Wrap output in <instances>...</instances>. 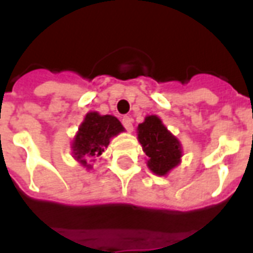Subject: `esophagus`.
Segmentation results:
<instances>
[{
    "instance_id": "obj_1",
    "label": "esophagus",
    "mask_w": 253,
    "mask_h": 253,
    "mask_svg": "<svg viewBox=\"0 0 253 253\" xmlns=\"http://www.w3.org/2000/svg\"><path fill=\"white\" fill-rule=\"evenodd\" d=\"M132 123H134V119L131 118V117H123L122 118V125L125 126V128H126L128 132H131V131L134 130V126H132Z\"/></svg>"
}]
</instances>
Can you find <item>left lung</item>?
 <instances>
[{
  "mask_svg": "<svg viewBox=\"0 0 253 253\" xmlns=\"http://www.w3.org/2000/svg\"><path fill=\"white\" fill-rule=\"evenodd\" d=\"M138 139L148 156V168L159 176L167 174L180 163V143L156 115L147 117L139 125Z\"/></svg>",
  "mask_w": 253,
  "mask_h": 253,
  "instance_id": "left-lung-1",
  "label": "left lung"
}]
</instances>
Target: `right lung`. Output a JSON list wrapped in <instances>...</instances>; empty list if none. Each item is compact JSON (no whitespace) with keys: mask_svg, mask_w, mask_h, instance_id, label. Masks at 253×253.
<instances>
[{"mask_svg":"<svg viewBox=\"0 0 253 253\" xmlns=\"http://www.w3.org/2000/svg\"><path fill=\"white\" fill-rule=\"evenodd\" d=\"M123 126L113 115H99L98 113H89L79 128L75 142L73 154L75 158L86 166L87 158H98L110 143L111 136L123 131ZM87 168L90 166H86Z\"/></svg>","mask_w":253,"mask_h":253,"instance_id":"obj_1","label":"right lung"}]
</instances>
